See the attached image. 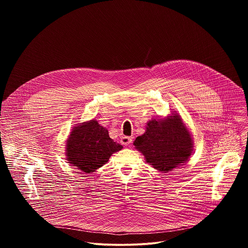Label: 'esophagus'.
<instances>
[{
    "instance_id": "obj_1",
    "label": "esophagus",
    "mask_w": 248,
    "mask_h": 248,
    "mask_svg": "<svg viewBox=\"0 0 248 248\" xmlns=\"http://www.w3.org/2000/svg\"><path fill=\"white\" fill-rule=\"evenodd\" d=\"M131 142H132V138H131L130 136H124H124L121 138V143H122L123 145H124V146L129 145Z\"/></svg>"
}]
</instances>
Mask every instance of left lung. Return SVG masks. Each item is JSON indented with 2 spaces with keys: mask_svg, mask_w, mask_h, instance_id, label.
Wrapping results in <instances>:
<instances>
[{
  "mask_svg": "<svg viewBox=\"0 0 248 248\" xmlns=\"http://www.w3.org/2000/svg\"><path fill=\"white\" fill-rule=\"evenodd\" d=\"M133 144L146 162L163 172L186 163L192 152L191 136L178 115L150 121L145 133L137 136Z\"/></svg>",
  "mask_w": 248,
  "mask_h": 248,
  "instance_id": "8db88e82",
  "label": "left lung"
}]
</instances>
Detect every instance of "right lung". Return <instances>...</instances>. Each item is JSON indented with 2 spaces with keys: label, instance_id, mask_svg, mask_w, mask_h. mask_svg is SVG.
<instances>
[{
  "label": "right lung",
  "instance_id": "right-lung-1",
  "mask_svg": "<svg viewBox=\"0 0 248 248\" xmlns=\"http://www.w3.org/2000/svg\"><path fill=\"white\" fill-rule=\"evenodd\" d=\"M123 146L110 138L109 131L92 120L76 126L66 141L67 163L84 172L95 171Z\"/></svg>",
  "mask_w": 248,
  "mask_h": 248
}]
</instances>
